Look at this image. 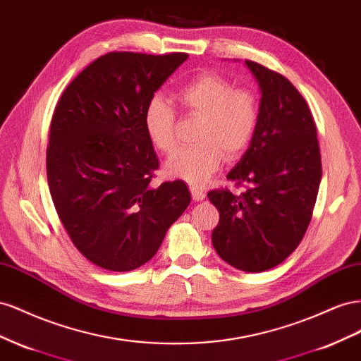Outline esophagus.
Listing matches in <instances>:
<instances>
[{"label":"esophagus","mask_w":361,"mask_h":361,"mask_svg":"<svg viewBox=\"0 0 361 361\" xmlns=\"http://www.w3.org/2000/svg\"><path fill=\"white\" fill-rule=\"evenodd\" d=\"M190 193L193 201H202L205 198V193L198 188H190Z\"/></svg>","instance_id":"1"}]
</instances>
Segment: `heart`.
<instances>
[{
    "label": "heart",
    "mask_w": 361,
    "mask_h": 361,
    "mask_svg": "<svg viewBox=\"0 0 361 361\" xmlns=\"http://www.w3.org/2000/svg\"><path fill=\"white\" fill-rule=\"evenodd\" d=\"M181 109L200 118L197 145L183 148L164 163L168 177L202 186L221 166L222 159L234 160L248 149L259 128L260 101L254 90L234 87L228 78L205 72L178 90ZM143 127L152 147L163 154L177 148L175 111L169 101L156 94L143 110Z\"/></svg>",
    "instance_id": "heart-1"
}]
</instances>
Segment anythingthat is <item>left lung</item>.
Wrapping results in <instances>:
<instances>
[{
    "mask_svg": "<svg viewBox=\"0 0 361 361\" xmlns=\"http://www.w3.org/2000/svg\"><path fill=\"white\" fill-rule=\"evenodd\" d=\"M259 81L260 122L248 149L226 178L242 193H207L219 210L212 242L235 269L263 272L284 262L312 221L322 178L316 126L305 99L289 80L245 60Z\"/></svg>",
    "mask_w": 361,
    "mask_h": 361,
    "instance_id": "8db88e82",
    "label": "left lung"
}]
</instances>
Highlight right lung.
Returning a JSON list of instances; mask_svg holds the SVG:
<instances>
[{"label":"right lung","instance_id":"right-lung-1","mask_svg":"<svg viewBox=\"0 0 361 361\" xmlns=\"http://www.w3.org/2000/svg\"><path fill=\"white\" fill-rule=\"evenodd\" d=\"M188 57L113 51L72 80L54 110L51 198L75 248L102 269L149 262L190 202L180 180L149 184L159 159L143 127L147 102Z\"/></svg>","mask_w":361,"mask_h":361}]
</instances>
